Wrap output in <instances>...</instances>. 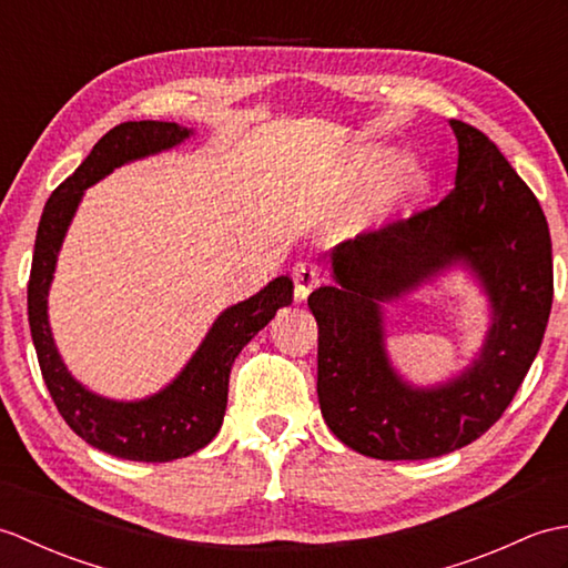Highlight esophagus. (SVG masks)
<instances>
[{
	"label": "esophagus",
	"mask_w": 568,
	"mask_h": 568,
	"mask_svg": "<svg viewBox=\"0 0 568 568\" xmlns=\"http://www.w3.org/2000/svg\"><path fill=\"white\" fill-rule=\"evenodd\" d=\"M293 281L297 300H305L320 285V268L315 263H297L293 268Z\"/></svg>",
	"instance_id": "34e87169"
}]
</instances>
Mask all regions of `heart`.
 I'll return each instance as SVG.
<instances>
[{"mask_svg":"<svg viewBox=\"0 0 568 568\" xmlns=\"http://www.w3.org/2000/svg\"><path fill=\"white\" fill-rule=\"evenodd\" d=\"M393 161V149L385 143H364L352 155L354 171L361 175H378ZM388 180L395 187L413 190L422 180V168L415 159H397L388 169Z\"/></svg>","mask_w":568,"mask_h":568,"instance_id":"b5f03b06","label":"heart"}]
</instances>
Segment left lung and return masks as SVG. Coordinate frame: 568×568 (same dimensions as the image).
Instances as JSON below:
<instances>
[{
  "mask_svg": "<svg viewBox=\"0 0 568 568\" xmlns=\"http://www.w3.org/2000/svg\"><path fill=\"white\" fill-rule=\"evenodd\" d=\"M454 190L437 207L334 246V283L307 297L320 327L317 395L327 427L383 462L434 458L478 439L510 405L541 346L551 297V239L523 178L484 131L449 119ZM452 267L489 300L485 346L458 377L405 382L384 348L383 302Z\"/></svg>",
  "mask_w": 568,
  "mask_h": 568,
  "instance_id": "8db88e82",
  "label": "left lung"
}]
</instances>
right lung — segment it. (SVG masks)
Wrapping results in <instances>:
<instances>
[{
  "mask_svg": "<svg viewBox=\"0 0 568 568\" xmlns=\"http://www.w3.org/2000/svg\"><path fill=\"white\" fill-rule=\"evenodd\" d=\"M192 134L195 129L153 119L124 122L106 131L78 171L48 197L36 234L29 277V324L48 393L78 437L94 449L129 462L163 464L207 446L222 427L234 358L275 317L277 310L293 303L291 277H273L256 295L220 312L183 371L165 388L141 400H112L84 388L63 364L48 322V293L60 246L84 190L100 183L116 168L180 146Z\"/></svg>",
  "mask_w": 568,
  "mask_h": 568,
  "instance_id": "1",
  "label": "right lung"
}]
</instances>
